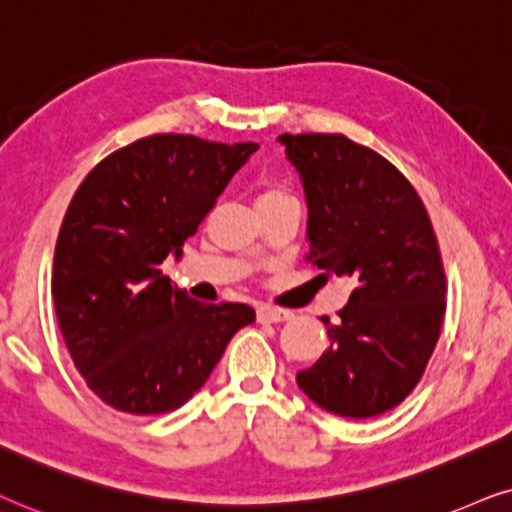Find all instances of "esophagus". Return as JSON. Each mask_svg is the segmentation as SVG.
I'll list each match as a JSON object with an SVG mask.
<instances>
[{
    "label": "esophagus",
    "instance_id": "obj_1",
    "mask_svg": "<svg viewBox=\"0 0 512 512\" xmlns=\"http://www.w3.org/2000/svg\"><path fill=\"white\" fill-rule=\"evenodd\" d=\"M292 313L288 309H278V306H269V304H262L260 309H257V318H260V323H283V320H288Z\"/></svg>",
    "mask_w": 512,
    "mask_h": 512
}]
</instances>
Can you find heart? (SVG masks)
Returning a JSON list of instances; mask_svg holds the SVG:
<instances>
[{
	"label": "heart",
	"mask_w": 512,
	"mask_h": 512,
	"mask_svg": "<svg viewBox=\"0 0 512 512\" xmlns=\"http://www.w3.org/2000/svg\"><path fill=\"white\" fill-rule=\"evenodd\" d=\"M292 199H295V196H292L283 185H278V182H264L255 194V206L264 208V206H271V203L292 201Z\"/></svg>",
	"instance_id": "1"
}]
</instances>
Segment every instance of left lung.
<instances>
[{
	"mask_svg": "<svg viewBox=\"0 0 512 512\" xmlns=\"http://www.w3.org/2000/svg\"><path fill=\"white\" fill-rule=\"evenodd\" d=\"M309 206L306 260L353 276L349 302L327 325L330 346L297 372L323 410L377 417L410 395L445 320V267L417 189L391 161L342 133L281 135Z\"/></svg>",
	"mask_w": 512,
	"mask_h": 512,
	"instance_id": "8db88e82",
	"label": "left lung"
}]
</instances>
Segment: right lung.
Instances as JSON below:
<instances>
[{
	"mask_svg": "<svg viewBox=\"0 0 512 512\" xmlns=\"http://www.w3.org/2000/svg\"><path fill=\"white\" fill-rule=\"evenodd\" d=\"M255 142L161 133L105 156L60 224L51 292L58 327L86 386L128 414L185 405L255 320L248 304H203L161 264L215 208Z\"/></svg>",
	"mask_w": 512,
	"mask_h": 512,
	"instance_id": "1",
	"label": "right lung"
}]
</instances>
